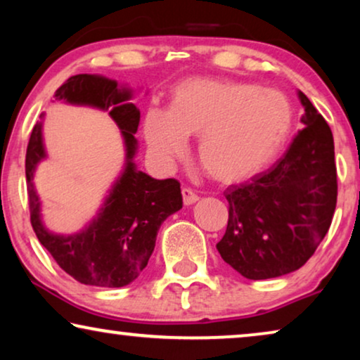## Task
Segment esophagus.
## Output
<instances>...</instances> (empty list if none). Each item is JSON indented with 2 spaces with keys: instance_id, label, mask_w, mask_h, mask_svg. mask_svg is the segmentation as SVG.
Segmentation results:
<instances>
[{
  "instance_id": "1",
  "label": "esophagus",
  "mask_w": 360,
  "mask_h": 360,
  "mask_svg": "<svg viewBox=\"0 0 360 360\" xmlns=\"http://www.w3.org/2000/svg\"><path fill=\"white\" fill-rule=\"evenodd\" d=\"M181 195H184V203L186 206L193 205V203H196V201H198V195H196L191 188H184V190H181Z\"/></svg>"
}]
</instances>
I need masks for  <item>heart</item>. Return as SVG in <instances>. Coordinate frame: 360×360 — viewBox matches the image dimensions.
I'll return each mask as SVG.
<instances>
[{"label": "heart", "mask_w": 360, "mask_h": 360, "mask_svg": "<svg viewBox=\"0 0 360 360\" xmlns=\"http://www.w3.org/2000/svg\"><path fill=\"white\" fill-rule=\"evenodd\" d=\"M293 108L277 90L243 82L196 78L172 93L169 111L150 108L144 137L150 155L170 165L198 136V160L216 180L249 179L280 154L293 129Z\"/></svg>", "instance_id": "heart-1"}]
</instances>
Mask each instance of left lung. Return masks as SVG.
Instances as JSON below:
<instances>
[{
  "label": "left lung",
  "mask_w": 360,
  "mask_h": 360,
  "mask_svg": "<svg viewBox=\"0 0 360 360\" xmlns=\"http://www.w3.org/2000/svg\"><path fill=\"white\" fill-rule=\"evenodd\" d=\"M298 98L304 127L288 150L250 181L224 191L229 219L216 249L250 280L282 277L307 264L336 210L333 132L307 95L298 91Z\"/></svg>",
  "instance_id": "left-lung-1"
}]
</instances>
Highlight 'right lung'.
I'll return each mask as SVG.
<instances>
[{
    "label": "right lung",
    "instance_id": "1",
    "mask_svg": "<svg viewBox=\"0 0 360 360\" xmlns=\"http://www.w3.org/2000/svg\"><path fill=\"white\" fill-rule=\"evenodd\" d=\"M56 100L108 111L124 139L126 164L95 218L73 234H56L42 223L41 200L34 188L39 162L47 157L42 121L31 132L26 152V180L31 224L39 243L60 269L85 285L120 288L139 277L155 248L157 233L170 214L184 205L175 179L155 180L137 170L134 134L141 111L129 103L132 91L101 75L70 77L56 91ZM44 115H41V120Z\"/></svg>",
    "mask_w": 360,
    "mask_h": 360
}]
</instances>
